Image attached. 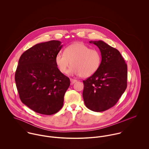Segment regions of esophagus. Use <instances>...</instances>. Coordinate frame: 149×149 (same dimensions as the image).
<instances>
[{
  "instance_id": "obj_1",
  "label": "esophagus",
  "mask_w": 149,
  "mask_h": 149,
  "mask_svg": "<svg viewBox=\"0 0 149 149\" xmlns=\"http://www.w3.org/2000/svg\"><path fill=\"white\" fill-rule=\"evenodd\" d=\"M70 80L71 84H73L75 83L76 82H77V80H74V79H70Z\"/></svg>"
}]
</instances>
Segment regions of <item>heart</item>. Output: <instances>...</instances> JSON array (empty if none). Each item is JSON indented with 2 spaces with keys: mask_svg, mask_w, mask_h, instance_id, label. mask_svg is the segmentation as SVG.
<instances>
[{
  "mask_svg": "<svg viewBox=\"0 0 149 149\" xmlns=\"http://www.w3.org/2000/svg\"><path fill=\"white\" fill-rule=\"evenodd\" d=\"M102 62L100 52L81 42L73 43L67 46L64 53L59 52L55 57V63L63 74L67 72L69 65L70 74H80L87 77L93 74L99 68Z\"/></svg>",
  "mask_w": 149,
  "mask_h": 149,
  "instance_id": "heart-1",
  "label": "heart"
}]
</instances>
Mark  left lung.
I'll return each mask as SVG.
<instances>
[{
  "label": "left lung",
  "mask_w": 149,
  "mask_h": 149,
  "mask_svg": "<svg viewBox=\"0 0 149 149\" xmlns=\"http://www.w3.org/2000/svg\"><path fill=\"white\" fill-rule=\"evenodd\" d=\"M101 52L99 69L83 81V97L86 107L95 112L115 105L127 88V65L120 52L103 41H89Z\"/></svg>",
  "instance_id": "left-lung-1"
}]
</instances>
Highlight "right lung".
<instances>
[{
	"label": "right lung",
	"instance_id": "right-lung-1",
	"mask_svg": "<svg viewBox=\"0 0 149 149\" xmlns=\"http://www.w3.org/2000/svg\"><path fill=\"white\" fill-rule=\"evenodd\" d=\"M59 41L36 44L21 56L15 80L22 102L36 112L50 115L63 106L69 79L61 73L55 57L63 45Z\"/></svg>",
	"mask_w": 149,
	"mask_h": 149
}]
</instances>
